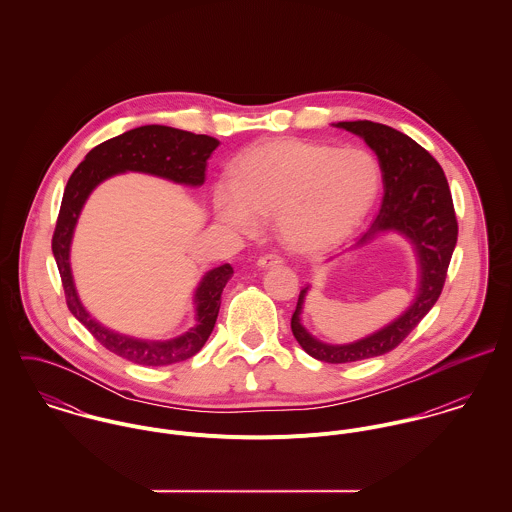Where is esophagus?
Segmentation results:
<instances>
[{
	"label": "esophagus",
	"mask_w": 512,
	"mask_h": 512,
	"mask_svg": "<svg viewBox=\"0 0 512 512\" xmlns=\"http://www.w3.org/2000/svg\"><path fill=\"white\" fill-rule=\"evenodd\" d=\"M282 264H284V260L280 256H276V254H266V256H262L258 260V268H262V270L276 268V266H282Z\"/></svg>",
	"instance_id": "esophagus-1"
}]
</instances>
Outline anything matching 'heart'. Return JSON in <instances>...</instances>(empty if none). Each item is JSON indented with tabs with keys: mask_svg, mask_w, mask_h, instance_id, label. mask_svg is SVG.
Returning a JSON list of instances; mask_svg holds the SVG:
<instances>
[{
	"mask_svg": "<svg viewBox=\"0 0 512 512\" xmlns=\"http://www.w3.org/2000/svg\"><path fill=\"white\" fill-rule=\"evenodd\" d=\"M378 189L380 169L365 149L276 138L234 159L230 185L213 191V209L242 236H254L260 220L276 219L286 248L321 254L361 224Z\"/></svg>",
	"mask_w": 512,
	"mask_h": 512,
	"instance_id": "obj_1",
	"label": "heart"
}]
</instances>
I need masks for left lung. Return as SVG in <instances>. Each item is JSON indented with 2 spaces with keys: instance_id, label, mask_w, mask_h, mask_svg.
I'll return each mask as SVG.
<instances>
[{
  "instance_id": "obj_1",
  "label": "left lung",
  "mask_w": 512,
  "mask_h": 512,
  "mask_svg": "<svg viewBox=\"0 0 512 512\" xmlns=\"http://www.w3.org/2000/svg\"><path fill=\"white\" fill-rule=\"evenodd\" d=\"M335 126L365 140L378 157L384 183L382 207L353 248L365 246L378 234L394 232L412 244L420 268L418 290L410 307L382 329L345 345L323 343L301 325V309L309 288L299 292L292 315L293 337L309 357L341 365L392 351L436 305L457 242V219L441 165L410 136L368 120L337 122Z\"/></svg>"
}]
</instances>
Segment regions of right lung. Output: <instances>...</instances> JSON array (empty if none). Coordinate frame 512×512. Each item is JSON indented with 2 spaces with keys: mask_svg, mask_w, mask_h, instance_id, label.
I'll use <instances>...</instances> for the list:
<instances>
[{
  "mask_svg": "<svg viewBox=\"0 0 512 512\" xmlns=\"http://www.w3.org/2000/svg\"><path fill=\"white\" fill-rule=\"evenodd\" d=\"M219 140L203 134H191L169 126H142L122 136H116L90 149L84 161L74 169L63 195L59 219L53 234V256L63 280L67 305L74 317L92 333V337L112 351L136 365L165 366L187 361L197 355L207 343L219 317L220 295L234 270L230 264L209 270L195 290V325L183 335L167 341H147L116 333L96 321L82 305L74 288L71 270V244L80 211L90 193L106 179L138 171L167 181L201 187L205 183L207 159L219 147Z\"/></svg>",
  "mask_w": 512,
  "mask_h": 512,
  "instance_id": "right-lung-1",
  "label": "right lung"
}]
</instances>
